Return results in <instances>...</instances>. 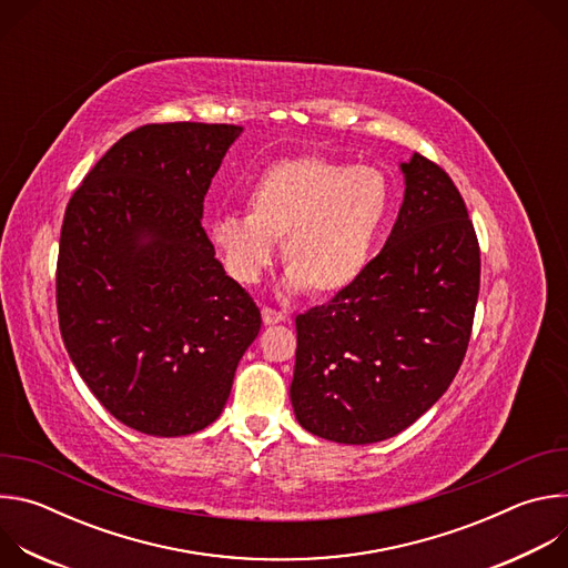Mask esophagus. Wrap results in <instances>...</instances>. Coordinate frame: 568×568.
<instances>
[{
    "label": "esophagus",
    "mask_w": 568,
    "mask_h": 568,
    "mask_svg": "<svg viewBox=\"0 0 568 568\" xmlns=\"http://www.w3.org/2000/svg\"><path fill=\"white\" fill-rule=\"evenodd\" d=\"M261 314H263L265 326H274V323H281V321H285V318H287V316H285V312H278V310H272V307H263V310H261Z\"/></svg>",
    "instance_id": "1"
}]
</instances>
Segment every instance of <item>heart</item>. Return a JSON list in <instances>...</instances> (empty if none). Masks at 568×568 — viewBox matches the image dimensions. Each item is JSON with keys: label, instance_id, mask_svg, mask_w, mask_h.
Wrapping results in <instances>:
<instances>
[{"label": "heart", "instance_id": "heart-1", "mask_svg": "<svg viewBox=\"0 0 568 568\" xmlns=\"http://www.w3.org/2000/svg\"><path fill=\"white\" fill-rule=\"evenodd\" d=\"M247 215L211 220L209 240L224 272L254 285L283 240L285 292L331 296L368 267L393 209L388 180L328 156H294L267 166L250 186Z\"/></svg>", "mask_w": 568, "mask_h": 568}]
</instances>
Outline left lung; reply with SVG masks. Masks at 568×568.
Instances as JSON below:
<instances>
[{
  "instance_id": "8db88e82",
  "label": "left lung",
  "mask_w": 568,
  "mask_h": 568,
  "mask_svg": "<svg viewBox=\"0 0 568 568\" xmlns=\"http://www.w3.org/2000/svg\"><path fill=\"white\" fill-rule=\"evenodd\" d=\"M399 171L404 200L384 250L328 305L296 316L294 416L344 445L393 438L427 414L471 333L480 254L465 202L418 152Z\"/></svg>"
}]
</instances>
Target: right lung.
Returning a JSON list of instances; mask_svg holds the SVG:
<instances>
[{"label":"right lung","mask_w":568,"mask_h":568,"mask_svg":"<svg viewBox=\"0 0 568 568\" xmlns=\"http://www.w3.org/2000/svg\"><path fill=\"white\" fill-rule=\"evenodd\" d=\"M240 134L224 123L143 125L99 159L64 211V348L103 407L148 436L209 427L261 333L258 305L202 226L204 195Z\"/></svg>","instance_id":"add662e5"}]
</instances>
